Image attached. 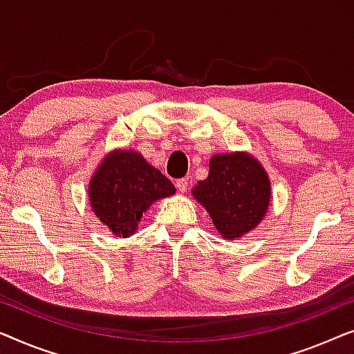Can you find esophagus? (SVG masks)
<instances>
[{"label":"esophagus","instance_id":"1","mask_svg":"<svg viewBox=\"0 0 354 354\" xmlns=\"http://www.w3.org/2000/svg\"><path fill=\"white\" fill-rule=\"evenodd\" d=\"M187 186H189V179L187 178H181L176 181V187L179 192H186L187 191Z\"/></svg>","mask_w":354,"mask_h":354}]
</instances>
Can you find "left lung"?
Segmentation results:
<instances>
[{
    "mask_svg": "<svg viewBox=\"0 0 354 354\" xmlns=\"http://www.w3.org/2000/svg\"><path fill=\"white\" fill-rule=\"evenodd\" d=\"M194 197L210 213L225 239L252 231L270 203V179L260 163L247 153H223L210 160V173L194 189Z\"/></svg>",
    "mask_w": 354,
    "mask_h": 354,
    "instance_id": "1",
    "label": "left lung"
}]
</instances>
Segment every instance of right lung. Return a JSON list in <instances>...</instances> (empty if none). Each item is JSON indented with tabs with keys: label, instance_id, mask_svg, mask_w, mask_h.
<instances>
[{
	"label": "right lung",
	"instance_id": "add662e5",
	"mask_svg": "<svg viewBox=\"0 0 354 354\" xmlns=\"http://www.w3.org/2000/svg\"><path fill=\"white\" fill-rule=\"evenodd\" d=\"M171 194H175V186L170 179L134 151L111 153L89 184L93 212L120 237L136 231L142 213L152 202Z\"/></svg>",
	"mask_w": 354,
	"mask_h": 354
}]
</instances>
